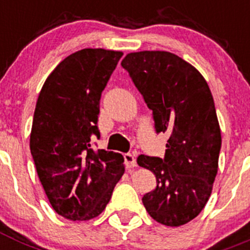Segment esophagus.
Listing matches in <instances>:
<instances>
[{
    "instance_id": "34e87169",
    "label": "esophagus",
    "mask_w": 250,
    "mask_h": 250,
    "mask_svg": "<svg viewBox=\"0 0 250 250\" xmlns=\"http://www.w3.org/2000/svg\"><path fill=\"white\" fill-rule=\"evenodd\" d=\"M124 161H125V167H126L127 169L136 167V159L132 154H125V155H124Z\"/></svg>"
}]
</instances>
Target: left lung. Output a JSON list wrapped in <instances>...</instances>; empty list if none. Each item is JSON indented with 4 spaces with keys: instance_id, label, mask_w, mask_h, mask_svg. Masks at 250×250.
I'll return each mask as SVG.
<instances>
[{
    "instance_id": "1",
    "label": "left lung",
    "mask_w": 250,
    "mask_h": 250,
    "mask_svg": "<svg viewBox=\"0 0 250 250\" xmlns=\"http://www.w3.org/2000/svg\"><path fill=\"white\" fill-rule=\"evenodd\" d=\"M121 66L152 110L156 132L169 135L164 159L138 158L156 178L143 204L160 224H187L204 209L218 173L222 135L213 95L193 65L167 51L131 52Z\"/></svg>"
}]
</instances>
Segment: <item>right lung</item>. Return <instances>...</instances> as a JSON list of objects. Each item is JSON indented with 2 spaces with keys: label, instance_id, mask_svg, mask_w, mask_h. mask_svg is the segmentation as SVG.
Instances as JSON below:
<instances>
[{
  "label": "right lung",
  "instance_id": "obj_1",
  "mask_svg": "<svg viewBox=\"0 0 250 250\" xmlns=\"http://www.w3.org/2000/svg\"><path fill=\"white\" fill-rule=\"evenodd\" d=\"M121 51L83 48L62 60L40 91L30 149L43 190L59 215L90 220L100 215L125 171L121 154L92 149L100 136L101 92Z\"/></svg>",
  "mask_w": 250,
  "mask_h": 250
}]
</instances>
